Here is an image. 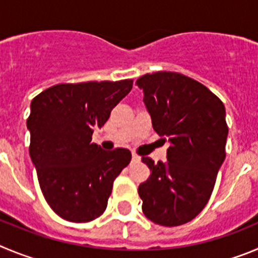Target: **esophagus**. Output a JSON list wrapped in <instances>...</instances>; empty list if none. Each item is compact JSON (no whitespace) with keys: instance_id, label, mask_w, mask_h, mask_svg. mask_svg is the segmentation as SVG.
<instances>
[{"instance_id":"obj_1","label":"esophagus","mask_w":258,"mask_h":258,"mask_svg":"<svg viewBox=\"0 0 258 258\" xmlns=\"http://www.w3.org/2000/svg\"><path fill=\"white\" fill-rule=\"evenodd\" d=\"M132 161H134V162H139V161H140V157H139L138 154H135V153H132Z\"/></svg>"}]
</instances>
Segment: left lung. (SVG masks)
<instances>
[{
  "label": "left lung",
  "mask_w": 258,
  "mask_h": 258,
  "mask_svg": "<svg viewBox=\"0 0 258 258\" xmlns=\"http://www.w3.org/2000/svg\"><path fill=\"white\" fill-rule=\"evenodd\" d=\"M136 83L153 128L169 141L164 163L141 158L152 172L139 186L143 212L162 226L186 224L208 203L225 161V106L206 86L176 72L144 74Z\"/></svg>",
  "instance_id": "left-lung-1"
}]
</instances>
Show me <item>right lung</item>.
Wrapping results in <instances>:
<instances>
[{
    "mask_svg": "<svg viewBox=\"0 0 258 258\" xmlns=\"http://www.w3.org/2000/svg\"><path fill=\"white\" fill-rule=\"evenodd\" d=\"M132 85V80L60 83L32 100L29 154L43 197L61 219L89 222L106 210L113 181L131 153L103 150L91 143L92 132L104 126Z\"/></svg>",
    "mask_w": 258,
    "mask_h": 258,
    "instance_id": "1",
    "label": "right lung"
}]
</instances>
